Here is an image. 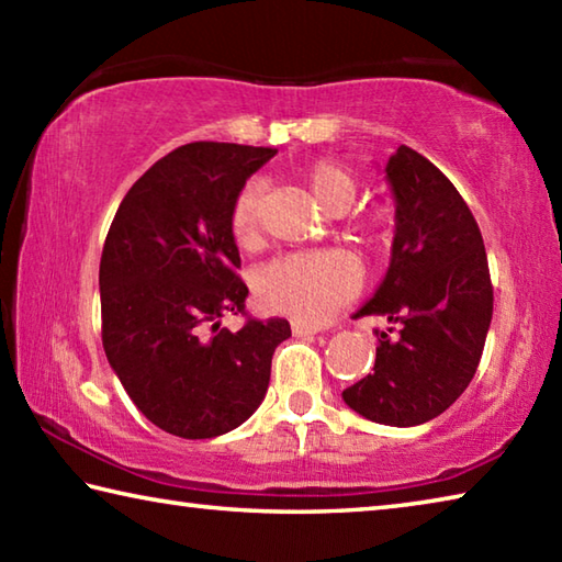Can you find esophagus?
Returning <instances> with one entry per match:
<instances>
[{"mask_svg":"<svg viewBox=\"0 0 562 562\" xmlns=\"http://www.w3.org/2000/svg\"><path fill=\"white\" fill-rule=\"evenodd\" d=\"M317 327L312 325H304V322H292V335L294 337H310V335H317Z\"/></svg>","mask_w":562,"mask_h":562,"instance_id":"1","label":"esophagus"}]
</instances>
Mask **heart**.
Segmentation results:
<instances>
[{
  "mask_svg": "<svg viewBox=\"0 0 562 562\" xmlns=\"http://www.w3.org/2000/svg\"><path fill=\"white\" fill-rule=\"evenodd\" d=\"M304 183L315 201L331 215L347 213L359 195V178L339 160L322 158L304 173ZM262 221V183H245L231 205V235L237 245L258 243ZM345 233L369 255L386 252L394 243L396 213L392 205L376 203L359 207L345 217ZM255 292L270 310L300 322H325L361 288L357 262L341 250L290 252L270 260L255 272Z\"/></svg>",
  "mask_w": 562,
  "mask_h": 562,
  "instance_id": "1",
  "label": "heart"
}]
</instances>
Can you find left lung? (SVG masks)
Returning <instances> with one entry per match:
<instances>
[{"mask_svg":"<svg viewBox=\"0 0 562 562\" xmlns=\"http://www.w3.org/2000/svg\"><path fill=\"white\" fill-rule=\"evenodd\" d=\"M396 235L386 278L357 315H384L374 372L341 392L369 422L418 426L443 414L479 369L493 317L486 247L459 190L429 158L386 160Z\"/></svg>","mask_w":562,"mask_h":562,"instance_id":"1","label":"left lung"}]
</instances>
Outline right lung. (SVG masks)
Returning <instances> with one entry per match:
<instances>
[{
  "mask_svg": "<svg viewBox=\"0 0 562 562\" xmlns=\"http://www.w3.org/2000/svg\"><path fill=\"white\" fill-rule=\"evenodd\" d=\"M272 148L188 144L150 166L123 198L101 252V339L148 422L180 439H213L250 418L290 322L247 317L231 205Z\"/></svg>",
  "mask_w": 562,
  "mask_h": 562,
  "instance_id": "right-lung-1",
  "label": "right lung"
}]
</instances>
